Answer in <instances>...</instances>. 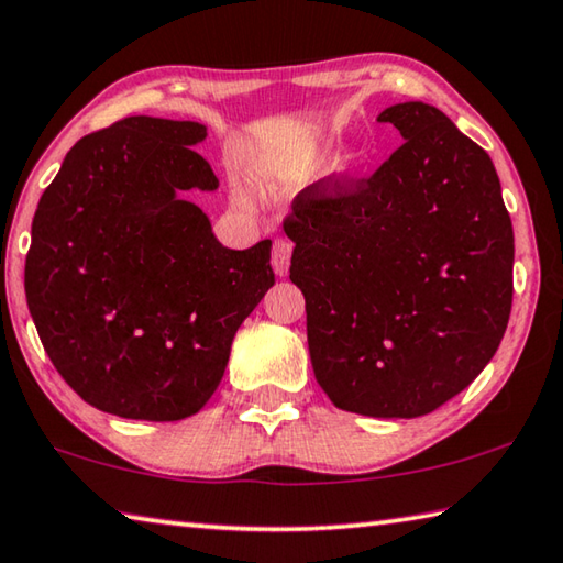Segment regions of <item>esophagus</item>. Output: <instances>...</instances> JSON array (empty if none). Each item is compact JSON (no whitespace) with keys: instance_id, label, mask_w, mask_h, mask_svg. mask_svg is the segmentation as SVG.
<instances>
[{"instance_id":"esophagus-1","label":"esophagus","mask_w":563,"mask_h":563,"mask_svg":"<svg viewBox=\"0 0 563 563\" xmlns=\"http://www.w3.org/2000/svg\"><path fill=\"white\" fill-rule=\"evenodd\" d=\"M290 255H292V243L285 241V239H275L273 243V268L275 273L280 275H288L290 268Z\"/></svg>"}]
</instances>
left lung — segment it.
<instances>
[{
	"mask_svg": "<svg viewBox=\"0 0 563 563\" xmlns=\"http://www.w3.org/2000/svg\"><path fill=\"white\" fill-rule=\"evenodd\" d=\"M406 140L369 179H322L285 233L314 379L342 411L416 418L475 382L512 310L515 233L487 152L433 106L386 108Z\"/></svg>",
	"mask_w": 563,
	"mask_h": 563,
	"instance_id": "left-lung-1",
	"label": "left lung"
}]
</instances>
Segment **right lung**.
I'll list each match as a JSON object with an SVG mask.
<instances>
[{
    "label": "right lung",
    "instance_id": "obj_1",
    "mask_svg": "<svg viewBox=\"0 0 563 563\" xmlns=\"http://www.w3.org/2000/svg\"><path fill=\"white\" fill-rule=\"evenodd\" d=\"M207 125L135 115L80 137L41 194L24 288L41 344L86 404L135 421L199 413L241 322L273 288L271 246L227 249L184 194L219 179Z\"/></svg>",
    "mask_w": 563,
    "mask_h": 563
}]
</instances>
